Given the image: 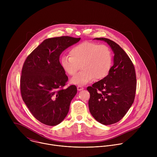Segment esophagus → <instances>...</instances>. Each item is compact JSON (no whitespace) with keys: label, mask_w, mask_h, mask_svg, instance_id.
Segmentation results:
<instances>
[{"label":"esophagus","mask_w":157,"mask_h":157,"mask_svg":"<svg viewBox=\"0 0 157 157\" xmlns=\"http://www.w3.org/2000/svg\"><path fill=\"white\" fill-rule=\"evenodd\" d=\"M77 89H78V91H80L82 90V89H84V88H83V87H82L81 86H78L77 87Z\"/></svg>","instance_id":"34e87169"}]
</instances>
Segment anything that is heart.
Masks as SVG:
<instances>
[{"instance_id": "1", "label": "heart", "mask_w": 157, "mask_h": 157, "mask_svg": "<svg viewBox=\"0 0 157 157\" xmlns=\"http://www.w3.org/2000/svg\"><path fill=\"white\" fill-rule=\"evenodd\" d=\"M70 55L62 56L60 64L63 71L70 76H74L81 66L82 70L70 81L75 85L83 86L94 79H104L113 66V53L105 44L82 42L71 48Z\"/></svg>"}]
</instances>
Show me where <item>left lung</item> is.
Segmentation results:
<instances>
[{"label": "left lung", "instance_id": "8db88e82", "mask_svg": "<svg viewBox=\"0 0 157 157\" xmlns=\"http://www.w3.org/2000/svg\"><path fill=\"white\" fill-rule=\"evenodd\" d=\"M94 40L106 42L114 54L109 75L87 88L90 93V113L98 122L107 125L121 120L132 106L136 95V75L132 61L118 44L105 38Z\"/></svg>", "mask_w": 157, "mask_h": 157}]
</instances>
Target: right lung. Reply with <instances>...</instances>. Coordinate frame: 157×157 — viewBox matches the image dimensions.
Instances as JSON below:
<instances>
[{"mask_svg": "<svg viewBox=\"0 0 157 157\" xmlns=\"http://www.w3.org/2000/svg\"><path fill=\"white\" fill-rule=\"evenodd\" d=\"M80 40L68 36L44 40L24 62L20 78L21 97L32 115L44 124L61 123L77 93L75 85L63 89L68 78L61 68L59 56Z\"/></svg>", "mask_w": 157, "mask_h": 157, "instance_id": "right-lung-1", "label": "right lung"}]
</instances>
